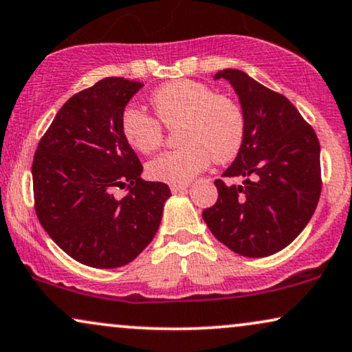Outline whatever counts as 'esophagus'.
<instances>
[{
	"label": "esophagus",
	"mask_w": 352,
	"mask_h": 352,
	"mask_svg": "<svg viewBox=\"0 0 352 352\" xmlns=\"http://www.w3.org/2000/svg\"><path fill=\"white\" fill-rule=\"evenodd\" d=\"M170 189H171V192H175V194L184 192V190L187 189V182H184V184H171Z\"/></svg>",
	"instance_id": "esophagus-1"
}]
</instances>
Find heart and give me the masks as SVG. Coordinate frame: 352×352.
Returning <instances> with one entry per match:
<instances>
[{
	"mask_svg": "<svg viewBox=\"0 0 352 352\" xmlns=\"http://www.w3.org/2000/svg\"><path fill=\"white\" fill-rule=\"evenodd\" d=\"M155 116L135 107L121 115V131L127 144L140 153L163 145L165 127H176L179 148L148 162L147 175L168 184H184L205 170L210 162L228 163L239 153L245 135L241 104L228 95L197 80H176L162 85L150 97Z\"/></svg>",
	"mask_w": 352,
	"mask_h": 352,
	"instance_id": "1",
	"label": "heart"
}]
</instances>
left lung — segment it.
I'll return each instance as SVG.
<instances>
[{
    "label": "left lung",
    "mask_w": 352,
    "mask_h": 352,
    "mask_svg": "<svg viewBox=\"0 0 352 352\" xmlns=\"http://www.w3.org/2000/svg\"><path fill=\"white\" fill-rule=\"evenodd\" d=\"M215 79L234 87L245 116L243 147L223 177L218 199L202 212L210 231L244 257H267L289 245L304 230L322 192L320 144L316 131L285 95L239 69Z\"/></svg>",
    "instance_id": "left-lung-1"
}]
</instances>
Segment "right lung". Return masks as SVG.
Segmentation results:
<instances>
[{
    "label": "right lung",
    "mask_w": 352,
    "mask_h": 352,
    "mask_svg": "<svg viewBox=\"0 0 352 352\" xmlns=\"http://www.w3.org/2000/svg\"><path fill=\"white\" fill-rule=\"evenodd\" d=\"M142 82L107 77L72 95L40 139L32 163L40 225L65 252L94 268L129 263L152 243L171 195L144 181L142 163L121 131V115ZM116 188H126L116 198Z\"/></svg>",
    "instance_id": "right-lung-1"
}]
</instances>
